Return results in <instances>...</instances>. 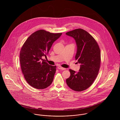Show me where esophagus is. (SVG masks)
Returning <instances> with one entry per match:
<instances>
[{
	"instance_id": "1",
	"label": "esophagus",
	"mask_w": 120,
	"mask_h": 120,
	"mask_svg": "<svg viewBox=\"0 0 120 120\" xmlns=\"http://www.w3.org/2000/svg\"><path fill=\"white\" fill-rule=\"evenodd\" d=\"M58 69H60V70H66V68H62V67H60V66L58 67Z\"/></svg>"
}]
</instances>
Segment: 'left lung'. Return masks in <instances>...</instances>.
<instances>
[{
    "label": "left lung",
    "instance_id": "8db88e82",
    "mask_svg": "<svg viewBox=\"0 0 120 120\" xmlns=\"http://www.w3.org/2000/svg\"><path fill=\"white\" fill-rule=\"evenodd\" d=\"M66 34L75 40V59L80 64L78 72L69 70L71 75L66 82L73 90L83 91L90 86L98 75L101 63L100 48L95 39L83 29H75Z\"/></svg>",
    "mask_w": 120,
    "mask_h": 120
}]
</instances>
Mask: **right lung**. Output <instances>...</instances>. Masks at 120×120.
Returning a JSON list of instances; mask_svg holds the SVG:
<instances>
[{
    "mask_svg": "<svg viewBox=\"0 0 120 120\" xmlns=\"http://www.w3.org/2000/svg\"><path fill=\"white\" fill-rule=\"evenodd\" d=\"M61 34L39 30L23 44L20 52L21 70L27 83L34 88L43 89L51 84L56 67L49 65L42 57H47L52 43Z\"/></svg>",
    "mask_w": 120,
    "mask_h": 120,
    "instance_id": "1",
    "label": "right lung"
}]
</instances>
